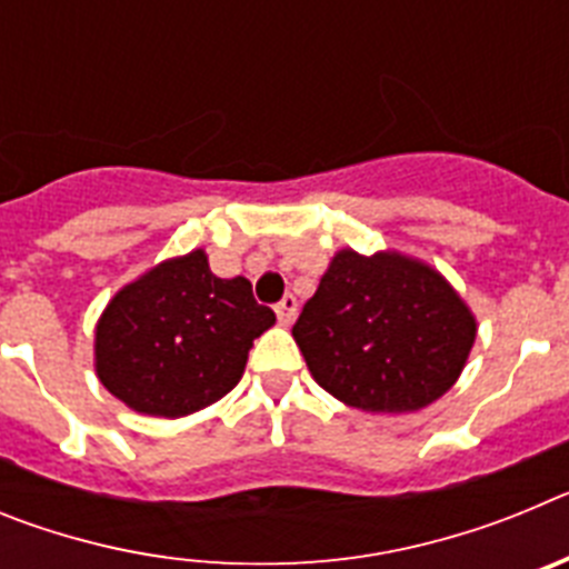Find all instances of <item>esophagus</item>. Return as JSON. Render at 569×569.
I'll use <instances>...</instances> for the list:
<instances>
[{"label": "esophagus", "instance_id": "esophagus-1", "mask_svg": "<svg viewBox=\"0 0 569 569\" xmlns=\"http://www.w3.org/2000/svg\"><path fill=\"white\" fill-rule=\"evenodd\" d=\"M296 308H299V305H296L293 296H284V299H281L279 305H276V316H279L281 328H290V325H293Z\"/></svg>", "mask_w": 569, "mask_h": 569}]
</instances>
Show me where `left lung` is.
<instances>
[{
	"label": "left lung",
	"mask_w": 569,
	"mask_h": 569,
	"mask_svg": "<svg viewBox=\"0 0 569 569\" xmlns=\"http://www.w3.org/2000/svg\"><path fill=\"white\" fill-rule=\"evenodd\" d=\"M476 316L427 261L336 250L293 325L316 385L365 413H416L459 381Z\"/></svg>",
	"instance_id": "1"
}]
</instances>
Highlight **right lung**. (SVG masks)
<instances>
[{"label": "right lung", "instance_id": "obj_1", "mask_svg": "<svg viewBox=\"0 0 569 569\" xmlns=\"http://www.w3.org/2000/svg\"><path fill=\"white\" fill-rule=\"evenodd\" d=\"M273 325L244 276L219 279L196 248L116 290L93 330V367L136 413L182 419L239 385L253 339Z\"/></svg>", "mask_w": 569, "mask_h": 569}]
</instances>
